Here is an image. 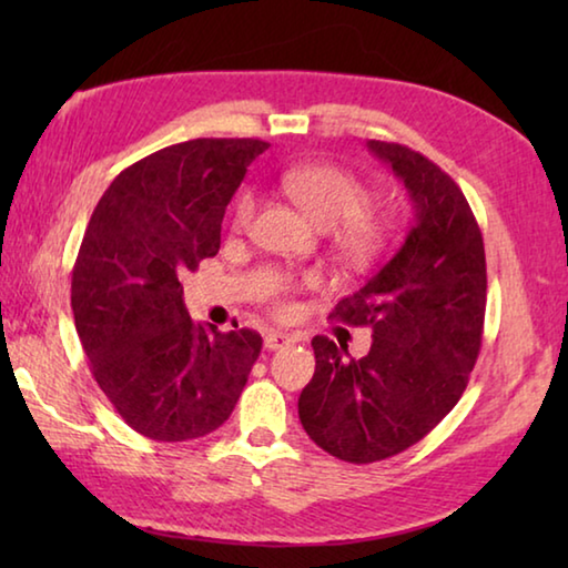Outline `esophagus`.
Returning a JSON list of instances; mask_svg holds the SVG:
<instances>
[{
	"instance_id": "34e87169",
	"label": "esophagus",
	"mask_w": 568,
	"mask_h": 568,
	"mask_svg": "<svg viewBox=\"0 0 568 568\" xmlns=\"http://www.w3.org/2000/svg\"><path fill=\"white\" fill-rule=\"evenodd\" d=\"M295 343V335L291 333H283V331H271L265 335V348L267 351H277V348H285V345Z\"/></svg>"
}]
</instances>
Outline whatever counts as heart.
<instances>
[{"label": "heart", "instance_id": "b5f03b06", "mask_svg": "<svg viewBox=\"0 0 568 568\" xmlns=\"http://www.w3.org/2000/svg\"><path fill=\"white\" fill-rule=\"evenodd\" d=\"M281 187L293 197L321 227H333V247L343 263L363 267L376 261L388 240L386 217L371 205V190L361 178L338 165H301L281 175ZM257 197L253 192L240 195L233 213V225L247 230L253 225ZM318 275H281L275 283L277 311H287L285 297L301 287L318 285Z\"/></svg>", "mask_w": 568, "mask_h": 568}]
</instances>
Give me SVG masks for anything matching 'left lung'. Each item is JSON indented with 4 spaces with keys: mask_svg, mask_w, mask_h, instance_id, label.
<instances>
[{
    "mask_svg": "<svg viewBox=\"0 0 568 568\" xmlns=\"http://www.w3.org/2000/svg\"><path fill=\"white\" fill-rule=\"evenodd\" d=\"M368 150L403 180L416 217L398 253L331 313L368 325V355L343 358V345L315 335V373L297 398L305 434L348 464L396 456L446 418L468 386L486 313L484 237L464 192L406 145L368 140Z\"/></svg>",
    "mask_w": 568,
    "mask_h": 568,
    "instance_id": "left-lung-1",
    "label": "left lung"
}]
</instances>
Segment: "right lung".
I'll use <instances>...</instances> for the list:
<instances>
[{"label":"right lung","mask_w":568,"mask_h":568,"mask_svg":"<svg viewBox=\"0 0 568 568\" xmlns=\"http://www.w3.org/2000/svg\"><path fill=\"white\" fill-rule=\"evenodd\" d=\"M267 148L197 138L152 152L112 180L84 230L72 271L77 335L114 410L152 440L223 426L261 355V333L192 323L180 275L217 255L230 197Z\"/></svg>","instance_id":"1"}]
</instances>
